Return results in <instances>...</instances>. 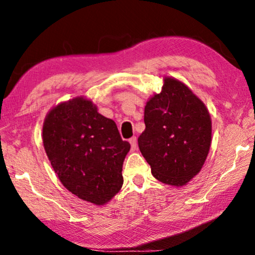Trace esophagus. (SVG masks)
I'll return each mask as SVG.
<instances>
[{"label": "esophagus", "instance_id": "34e87169", "mask_svg": "<svg viewBox=\"0 0 255 255\" xmlns=\"http://www.w3.org/2000/svg\"><path fill=\"white\" fill-rule=\"evenodd\" d=\"M129 143L131 145V149H133V150H135V149H136V147H137V138L135 137V136L130 137L129 138Z\"/></svg>", "mask_w": 255, "mask_h": 255}]
</instances>
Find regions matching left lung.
<instances>
[{
    "label": "left lung",
    "instance_id": "left-lung-1",
    "mask_svg": "<svg viewBox=\"0 0 255 255\" xmlns=\"http://www.w3.org/2000/svg\"><path fill=\"white\" fill-rule=\"evenodd\" d=\"M145 129L138 148L159 182L185 185L198 174L211 145L205 105L181 81L165 78L161 93L144 107Z\"/></svg>",
    "mask_w": 255,
    "mask_h": 255
}]
</instances>
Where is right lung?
Masks as SVG:
<instances>
[{
	"label": "right lung",
	"mask_w": 255,
	"mask_h": 255,
	"mask_svg": "<svg viewBox=\"0 0 255 255\" xmlns=\"http://www.w3.org/2000/svg\"><path fill=\"white\" fill-rule=\"evenodd\" d=\"M43 143L60 182L80 199L103 205L120 191L130 144L92 101L76 98L51 110L43 125Z\"/></svg>",
	"instance_id": "right-lung-1"
}]
</instances>
